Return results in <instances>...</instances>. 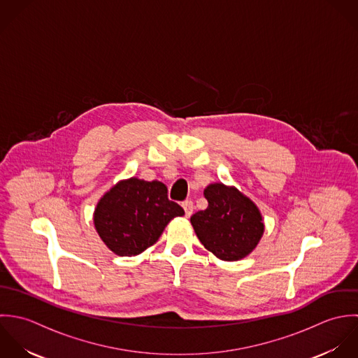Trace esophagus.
I'll return each mask as SVG.
<instances>
[{"label":"esophagus","mask_w":358,"mask_h":358,"mask_svg":"<svg viewBox=\"0 0 358 358\" xmlns=\"http://www.w3.org/2000/svg\"><path fill=\"white\" fill-rule=\"evenodd\" d=\"M182 208H184V210H185V215H187V217H191V215L194 213V203H192V201H185V202H182Z\"/></svg>","instance_id":"obj_1"}]
</instances>
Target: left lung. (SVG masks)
I'll list each match as a JSON object with an SVG mask.
<instances>
[{
    "label": "left lung",
    "mask_w": 358,
    "mask_h": 358,
    "mask_svg": "<svg viewBox=\"0 0 358 358\" xmlns=\"http://www.w3.org/2000/svg\"><path fill=\"white\" fill-rule=\"evenodd\" d=\"M209 205L191 217V224L202 245L225 262L246 257L257 246L264 232L257 206L234 187L210 184L203 192Z\"/></svg>",
    "instance_id": "8db88e82"
}]
</instances>
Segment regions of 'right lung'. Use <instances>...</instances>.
<instances>
[{"label":"right lung","instance_id":"obj_1","mask_svg":"<svg viewBox=\"0 0 358 358\" xmlns=\"http://www.w3.org/2000/svg\"><path fill=\"white\" fill-rule=\"evenodd\" d=\"M178 215H184V209L169 201L163 182L131 177L117 182L99 199L94 225L113 253L136 256L152 246Z\"/></svg>","mask_w":358,"mask_h":358}]
</instances>
